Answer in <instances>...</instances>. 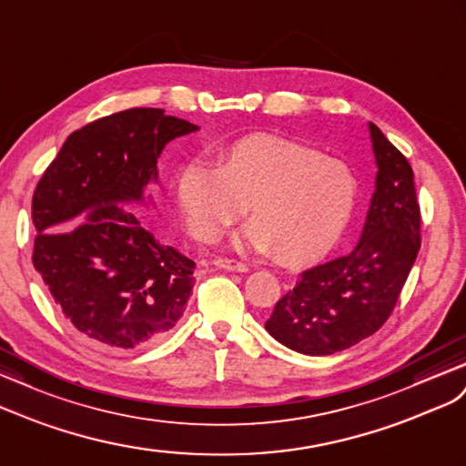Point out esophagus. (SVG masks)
Wrapping results in <instances>:
<instances>
[{
	"instance_id": "34e87169",
	"label": "esophagus",
	"mask_w": 466,
	"mask_h": 466,
	"mask_svg": "<svg viewBox=\"0 0 466 466\" xmlns=\"http://www.w3.org/2000/svg\"><path fill=\"white\" fill-rule=\"evenodd\" d=\"M214 266H217L218 269H224V271H238V273H246L248 271V266L242 264V261L228 259V258L214 259Z\"/></svg>"
}]
</instances>
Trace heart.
Here are the masks:
<instances>
[{"label": "heart", "instance_id": "heart-1", "mask_svg": "<svg viewBox=\"0 0 466 466\" xmlns=\"http://www.w3.org/2000/svg\"><path fill=\"white\" fill-rule=\"evenodd\" d=\"M190 232L214 242L240 220L238 246L283 266L325 256L352 218L360 183L349 163L273 134H252L218 151V165L190 161L177 175Z\"/></svg>", "mask_w": 466, "mask_h": 466}]
</instances>
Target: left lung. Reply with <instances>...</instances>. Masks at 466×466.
I'll list each match as a JSON object with an SVG mask.
<instances>
[{
	"instance_id": "obj_1",
	"label": "left lung",
	"mask_w": 466,
	"mask_h": 466,
	"mask_svg": "<svg viewBox=\"0 0 466 466\" xmlns=\"http://www.w3.org/2000/svg\"><path fill=\"white\" fill-rule=\"evenodd\" d=\"M378 165L360 242L349 256L303 271L276 303L266 330L285 347L329 356L386 323L421 246L413 171L401 151L368 124Z\"/></svg>"
}]
</instances>
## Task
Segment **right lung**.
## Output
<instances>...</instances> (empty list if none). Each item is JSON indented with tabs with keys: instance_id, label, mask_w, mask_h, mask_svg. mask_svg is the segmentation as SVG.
Wrapping results in <instances>:
<instances>
[{
	"instance_id": "add662e5",
	"label": "right lung",
	"mask_w": 466,
	"mask_h": 466,
	"mask_svg": "<svg viewBox=\"0 0 466 466\" xmlns=\"http://www.w3.org/2000/svg\"><path fill=\"white\" fill-rule=\"evenodd\" d=\"M198 126L159 108H131L73 131L33 193V266L82 337L129 350L183 317L195 261L163 246L119 205L143 202L157 159Z\"/></svg>"
}]
</instances>
